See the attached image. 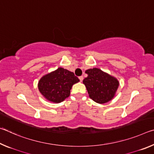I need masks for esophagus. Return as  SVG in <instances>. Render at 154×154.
<instances>
[{
    "label": "esophagus",
    "instance_id": "34e87169",
    "mask_svg": "<svg viewBox=\"0 0 154 154\" xmlns=\"http://www.w3.org/2000/svg\"><path fill=\"white\" fill-rule=\"evenodd\" d=\"M79 79L80 80V82H82V81H83V76H80V77H79Z\"/></svg>",
    "mask_w": 154,
    "mask_h": 154
}]
</instances>
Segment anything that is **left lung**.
<instances>
[{
    "mask_svg": "<svg viewBox=\"0 0 154 154\" xmlns=\"http://www.w3.org/2000/svg\"><path fill=\"white\" fill-rule=\"evenodd\" d=\"M88 77L83 81L91 99L99 104L111 100L119 86L118 80L97 68L85 71Z\"/></svg>",
    "mask_w": 154,
    "mask_h": 154,
    "instance_id": "left-lung-1",
    "label": "left lung"
}]
</instances>
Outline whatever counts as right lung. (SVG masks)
<instances>
[{
	"label": "right lung",
	"mask_w": 154,
	"mask_h": 154,
	"mask_svg": "<svg viewBox=\"0 0 154 154\" xmlns=\"http://www.w3.org/2000/svg\"><path fill=\"white\" fill-rule=\"evenodd\" d=\"M79 82L73 72L60 67L41 77L38 88L47 100L59 103L69 97L72 85Z\"/></svg>",
	"instance_id": "add662e5"
}]
</instances>
